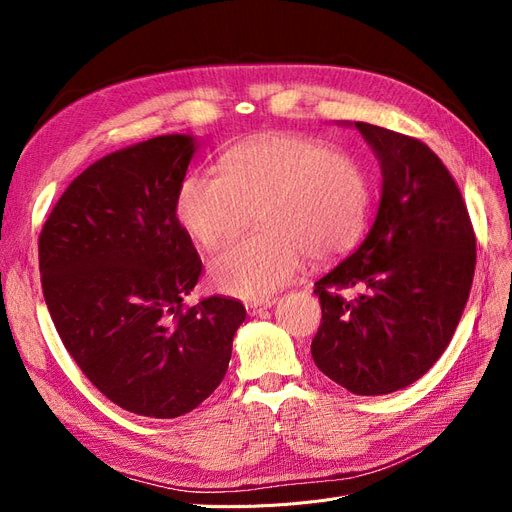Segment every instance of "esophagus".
Here are the masks:
<instances>
[{
  "label": "esophagus",
  "instance_id": "esophagus-1",
  "mask_svg": "<svg viewBox=\"0 0 512 512\" xmlns=\"http://www.w3.org/2000/svg\"><path fill=\"white\" fill-rule=\"evenodd\" d=\"M273 303H275L273 299H267V301H247L245 303V312H247V316H256V314L262 312V309L271 307Z\"/></svg>",
  "mask_w": 512,
  "mask_h": 512
}]
</instances>
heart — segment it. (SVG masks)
<instances>
[{"mask_svg": "<svg viewBox=\"0 0 512 512\" xmlns=\"http://www.w3.org/2000/svg\"><path fill=\"white\" fill-rule=\"evenodd\" d=\"M258 211L262 232L211 262L215 288L265 299L303 267H327L359 245L371 211V179L361 160L299 132L250 138L222 156V175L183 179L177 215L205 247L218 250Z\"/></svg>", "mask_w": 512, "mask_h": 512, "instance_id": "1", "label": "heart"}]
</instances>
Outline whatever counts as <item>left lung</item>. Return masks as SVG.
<instances>
[{
	"mask_svg": "<svg viewBox=\"0 0 512 512\" xmlns=\"http://www.w3.org/2000/svg\"><path fill=\"white\" fill-rule=\"evenodd\" d=\"M382 164V198L367 239L316 282L318 369L354 395H386L425 376L468 303L476 235L459 185L414 136L354 121ZM359 287L356 300L342 289Z\"/></svg>",
	"mask_w": 512,
	"mask_h": 512,
	"instance_id": "left-lung-1",
	"label": "left lung"
}]
</instances>
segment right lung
Returning a JSON list of instances; mask_svg holds the SVG:
<instances>
[{"mask_svg": "<svg viewBox=\"0 0 512 512\" xmlns=\"http://www.w3.org/2000/svg\"><path fill=\"white\" fill-rule=\"evenodd\" d=\"M194 141L149 138L104 156L59 196L38 237L42 294L87 380L123 410L175 418L218 389L245 307L183 305L203 273L177 194Z\"/></svg>", "mask_w": 512, "mask_h": 512, "instance_id": "add662e5", "label": "right lung"}]
</instances>
